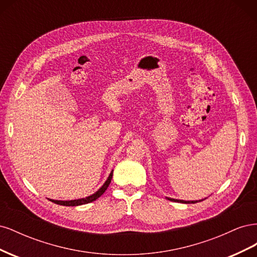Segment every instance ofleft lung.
Listing matches in <instances>:
<instances>
[{"label": "left lung", "mask_w": 257, "mask_h": 257, "mask_svg": "<svg viewBox=\"0 0 257 257\" xmlns=\"http://www.w3.org/2000/svg\"><path fill=\"white\" fill-rule=\"evenodd\" d=\"M168 200H172V201H177V203H184V204H195V203H198V201H201V200H180V199H175V198H169V197H166Z\"/></svg>", "instance_id": "obj_1"}]
</instances>
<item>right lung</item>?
<instances>
[{
	"label": "right lung",
	"instance_id": "1",
	"mask_svg": "<svg viewBox=\"0 0 257 257\" xmlns=\"http://www.w3.org/2000/svg\"><path fill=\"white\" fill-rule=\"evenodd\" d=\"M113 172V170H112ZM112 172L110 173L109 177L107 178V180L105 181V183L102 185V188H99L98 191H96L94 194H92V195L88 196V197H84V198H80V199H74V200H54V199H50L52 203L54 204H58V205H62V206H69V207H74V206H80V205H84V204H89L92 203V201L96 200L99 196H102L103 194L105 193V191L107 190L108 186H109L110 182H111V179H112Z\"/></svg>",
	"mask_w": 257,
	"mask_h": 257
}]
</instances>
